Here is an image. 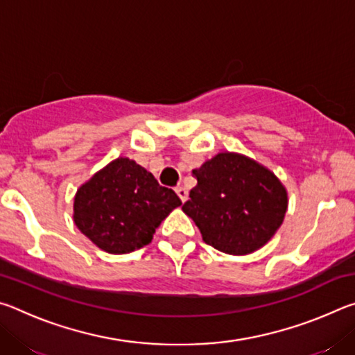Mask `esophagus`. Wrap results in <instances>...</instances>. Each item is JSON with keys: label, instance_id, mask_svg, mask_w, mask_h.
<instances>
[{"label": "esophagus", "instance_id": "obj_1", "mask_svg": "<svg viewBox=\"0 0 355 355\" xmlns=\"http://www.w3.org/2000/svg\"><path fill=\"white\" fill-rule=\"evenodd\" d=\"M175 192L178 194V197H180V200H182L183 203L188 200V191H186L183 186H177L175 188Z\"/></svg>", "mask_w": 355, "mask_h": 355}]
</instances>
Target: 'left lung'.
I'll list each match as a JSON object with an SVG mask.
<instances>
[{
    "label": "left lung",
    "instance_id": "obj_1",
    "mask_svg": "<svg viewBox=\"0 0 355 355\" xmlns=\"http://www.w3.org/2000/svg\"><path fill=\"white\" fill-rule=\"evenodd\" d=\"M197 186L183 211L203 241L230 255L263 248L284 222L288 194L266 167L239 153H218L192 171Z\"/></svg>",
    "mask_w": 355,
    "mask_h": 355
}]
</instances>
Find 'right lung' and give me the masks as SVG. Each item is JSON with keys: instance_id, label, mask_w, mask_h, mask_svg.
Returning <instances> with one entry per match:
<instances>
[{"instance_id": "1", "label": "right lung", "mask_w": 355, "mask_h": 355, "mask_svg": "<svg viewBox=\"0 0 355 355\" xmlns=\"http://www.w3.org/2000/svg\"><path fill=\"white\" fill-rule=\"evenodd\" d=\"M180 205L175 192L120 156L76 191L73 220L101 250L130 254L152 241L161 220Z\"/></svg>"}]
</instances>
